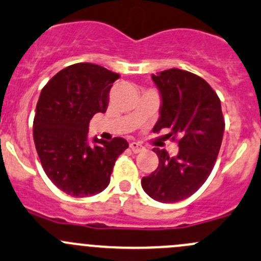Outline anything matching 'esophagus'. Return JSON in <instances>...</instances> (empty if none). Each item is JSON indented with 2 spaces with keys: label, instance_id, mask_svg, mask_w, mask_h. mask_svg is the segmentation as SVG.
<instances>
[{
  "label": "esophagus",
  "instance_id": "obj_1",
  "mask_svg": "<svg viewBox=\"0 0 261 261\" xmlns=\"http://www.w3.org/2000/svg\"><path fill=\"white\" fill-rule=\"evenodd\" d=\"M130 149L134 153H141V151L145 150V148H144L140 143H136V141H133V143L130 144Z\"/></svg>",
  "mask_w": 261,
  "mask_h": 261
}]
</instances>
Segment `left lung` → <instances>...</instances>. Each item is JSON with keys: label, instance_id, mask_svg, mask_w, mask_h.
Instances as JSON below:
<instances>
[{"label": "left lung", "instance_id": "1", "mask_svg": "<svg viewBox=\"0 0 261 261\" xmlns=\"http://www.w3.org/2000/svg\"><path fill=\"white\" fill-rule=\"evenodd\" d=\"M151 79L161 94L153 131L169 128L168 136L178 135L179 150L169 156L154 148L158 168L143 177L141 186L159 203H177L198 191L213 169L224 133L221 100L205 80L185 70H164Z\"/></svg>", "mask_w": 261, "mask_h": 261}]
</instances>
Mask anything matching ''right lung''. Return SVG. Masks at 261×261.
<instances>
[{"label": "right lung", "mask_w": 261, "mask_h": 261, "mask_svg": "<svg viewBox=\"0 0 261 261\" xmlns=\"http://www.w3.org/2000/svg\"><path fill=\"white\" fill-rule=\"evenodd\" d=\"M120 75L94 63L61 70L42 89L33 136L48 178L75 198L99 194L108 186L116 159L128 143L89 139V122L105 113L110 90Z\"/></svg>", "instance_id": "right-lung-1"}]
</instances>
